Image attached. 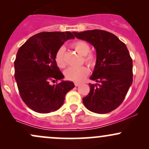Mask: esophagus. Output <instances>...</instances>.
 I'll use <instances>...</instances> for the list:
<instances>
[{
  "mask_svg": "<svg viewBox=\"0 0 149 149\" xmlns=\"http://www.w3.org/2000/svg\"><path fill=\"white\" fill-rule=\"evenodd\" d=\"M80 85V84L79 83H75V86H76V87H78Z\"/></svg>",
  "mask_w": 149,
  "mask_h": 149,
  "instance_id": "34e87169",
  "label": "esophagus"
}]
</instances>
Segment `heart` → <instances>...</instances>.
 <instances>
[{"label":"heart","mask_w":149,"mask_h":149,"mask_svg":"<svg viewBox=\"0 0 149 149\" xmlns=\"http://www.w3.org/2000/svg\"><path fill=\"white\" fill-rule=\"evenodd\" d=\"M72 47L76 49L80 55L84 56V61L89 66H93L95 63V57L90 52V45L87 42L83 40H78L72 43ZM56 64L59 68H64L66 63L64 58V48L63 47L58 49L54 57ZM89 73V69L86 66H80V67H70L66 69L64 72L65 77L68 80L71 81L80 83L85 80Z\"/></svg>","instance_id":"heart-1"}]
</instances>
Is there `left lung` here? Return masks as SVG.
I'll list each match as a JSON object with an SVG mask.
<instances>
[{"mask_svg": "<svg viewBox=\"0 0 149 149\" xmlns=\"http://www.w3.org/2000/svg\"><path fill=\"white\" fill-rule=\"evenodd\" d=\"M75 36L94 46L97 60L90 79V90L83 98L85 107L96 113H107L120 105L132 83V60L116 36L103 30L73 32Z\"/></svg>", "mask_w": 149, "mask_h": 149, "instance_id": "obj_1", "label": "left lung"}]
</instances>
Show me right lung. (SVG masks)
I'll use <instances>...</instances> for the list:
<instances>
[{
	"instance_id": "1",
	"label": "right lung",
	"mask_w": 149,
	"mask_h": 149,
	"mask_svg": "<svg viewBox=\"0 0 149 149\" xmlns=\"http://www.w3.org/2000/svg\"><path fill=\"white\" fill-rule=\"evenodd\" d=\"M71 32H42L31 37L17 53L15 78L22 100L29 108L40 113L59 109L66 93L75 87L73 82L63 80L64 75L55 62V54L69 39ZM60 83L51 85V81Z\"/></svg>"
}]
</instances>
